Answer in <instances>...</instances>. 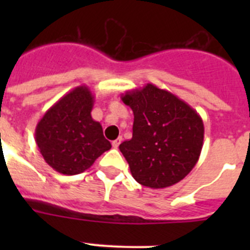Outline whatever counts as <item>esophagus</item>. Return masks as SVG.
<instances>
[{
  "instance_id": "34e87169",
  "label": "esophagus",
  "mask_w": 250,
  "mask_h": 250,
  "mask_svg": "<svg viewBox=\"0 0 250 250\" xmlns=\"http://www.w3.org/2000/svg\"><path fill=\"white\" fill-rule=\"evenodd\" d=\"M121 141H123V138H118L116 140L112 141V147H114V149H118L119 145L121 144Z\"/></svg>"
}]
</instances>
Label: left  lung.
<instances>
[{
  "label": "left lung",
  "instance_id": "8db88e82",
  "mask_svg": "<svg viewBox=\"0 0 250 250\" xmlns=\"http://www.w3.org/2000/svg\"><path fill=\"white\" fill-rule=\"evenodd\" d=\"M121 100L134 112L132 138L119 146L132 178L152 189L183 180L202 152L204 124L200 115L152 83L126 91Z\"/></svg>",
  "mask_w": 250,
  "mask_h": 250
}]
</instances>
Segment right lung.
<instances>
[{
    "instance_id": "right-lung-1",
    "label": "right lung",
    "mask_w": 250,
    "mask_h": 250,
    "mask_svg": "<svg viewBox=\"0 0 250 250\" xmlns=\"http://www.w3.org/2000/svg\"><path fill=\"white\" fill-rule=\"evenodd\" d=\"M94 103L89 87L77 86L51 106L37 123V147L46 163L59 173H83L111 147L101 124L91 118Z\"/></svg>"
}]
</instances>
